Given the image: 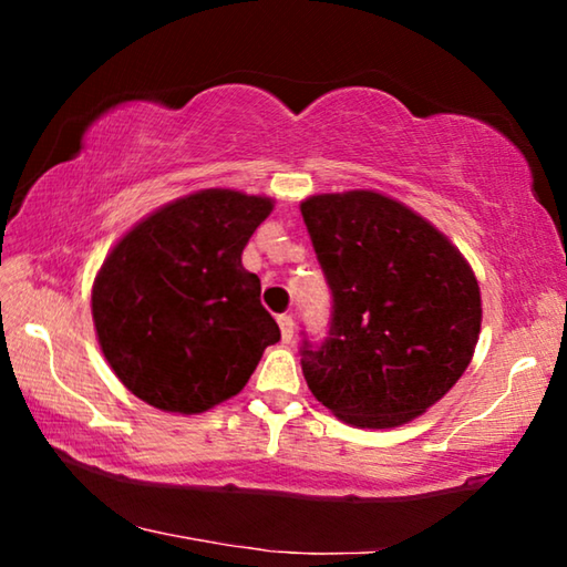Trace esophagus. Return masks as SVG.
<instances>
[{
	"instance_id": "34e87169",
	"label": "esophagus",
	"mask_w": 567,
	"mask_h": 567,
	"mask_svg": "<svg viewBox=\"0 0 567 567\" xmlns=\"http://www.w3.org/2000/svg\"><path fill=\"white\" fill-rule=\"evenodd\" d=\"M277 324H280L282 340L290 342L292 334H295V320H292V315H280V318H277Z\"/></svg>"
}]
</instances>
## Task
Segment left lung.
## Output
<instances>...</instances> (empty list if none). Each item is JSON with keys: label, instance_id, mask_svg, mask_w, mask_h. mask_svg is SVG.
Returning <instances> with one entry per match:
<instances>
[{"label": "left lung", "instance_id": "obj_1", "mask_svg": "<svg viewBox=\"0 0 567 567\" xmlns=\"http://www.w3.org/2000/svg\"><path fill=\"white\" fill-rule=\"evenodd\" d=\"M332 292L328 338L302 340L307 388L340 420L398 427L445 395L473 360L480 287L460 249L372 189L300 205Z\"/></svg>", "mask_w": 567, "mask_h": 567}]
</instances>
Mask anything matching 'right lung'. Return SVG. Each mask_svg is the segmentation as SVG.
I'll return each instance as SVG.
<instances>
[{
  "label": "right lung",
  "instance_id": "add662e5",
  "mask_svg": "<svg viewBox=\"0 0 567 567\" xmlns=\"http://www.w3.org/2000/svg\"><path fill=\"white\" fill-rule=\"evenodd\" d=\"M270 197L203 189L124 235L92 287V318L114 375L147 405L195 415L237 395L280 328L243 249Z\"/></svg>",
  "mask_w": 567,
  "mask_h": 567
}]
</instances>
